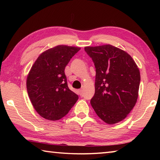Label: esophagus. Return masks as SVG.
Here are the masks:
<instances>
[{
  "instance_id": "34e87169",
  "label": "esophagus",
  "mask_w": 160,
  "mask_h": 160,
  "mask_svg": "<svg viewBox=\"0 0 160 160\" xmlns=\"http://www.w3.org/2000/svg\"><path fill=\"white\" fill-rule=\"evenodd\" d=\"M78 94H79L80 95H82V89H80V90H78Z\"/></svg>"
}]
</instances>
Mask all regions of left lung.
Returning a JSON list of instances; mask_svg holds the SVG:
<instances>
[{
  "label": "left lung",
  "instance_id": "1",
  "mask_svg": "<svg viewBox=\"0 0 160 160\" xmlns=\"http://www.w3.org/2000/svg\"><path fill=\"white\" fill-rule=\"evenodd\" d=\"M85 51L96 69L92 107L105 123H118L137 102L140 82L138 68L128 53L110 44L87 47Z\"/></svg>",
  "mask_w": 160,
  "mask_h": 160
}]
</instances>
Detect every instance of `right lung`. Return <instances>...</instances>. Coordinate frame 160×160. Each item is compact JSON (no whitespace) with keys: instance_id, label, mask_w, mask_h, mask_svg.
<instances>
[{"instance_id":"add662e5","label":"right lung","mask_w":160,"mask_h":160,"mask_svg":"<svg viewBox=\"0 0 160 160\" xmlns=\"http://www.w3.org/2000/svg\"><path fill=\"white\" fill-rule=\"evenodd\" d=\"M80 48L59 45L40 55L29 71L27 90L34 109L47 120L57 121L69 112L78 95L68 86L65 68Z\"/></svg>"}]
</instances>
